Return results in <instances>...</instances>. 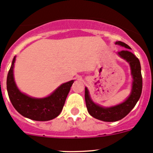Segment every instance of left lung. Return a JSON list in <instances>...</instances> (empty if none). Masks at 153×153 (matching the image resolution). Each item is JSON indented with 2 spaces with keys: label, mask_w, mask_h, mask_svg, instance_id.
<instances>
[{
  "label": "left lung",
  "mask_w": 153,
  "mask_h": 153,
  "mask_svg": "<svg viewBox=\"0 0 153 153\" xmlns=\"http://www.w3.org/2000/svg\"><path fill=\"white\" fill-rule=\"evenodd\" d=\"M115 44L125 48L124 50L118 52V55L129 63L130 67L132 82L129 96L121 104L105 107L95 104L91 98L87 87H85V101L88 112L93 118L106 122H113L124 118L137 104L142 92V76L139 60L130 52L131 48L127 44L121 41H116Z\"/></svg>",
  "instance_id": "1"
}]
</instances>
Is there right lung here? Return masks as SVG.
Here are the masks:
<instances>
[{
    "instance_id": "add662e5",
    "label": "right lung",
    "mask_w": 153,
    "mask_h": 153,
    "mask_svg": "<svg viewBox=\"0 0 153 153\" xmlns=\"http://www.w3.org/2000/svg\"><path fill=\"white\" fill-rule=\"evenodd\" d=\"M14 57L7 75V88L9 98L15 109L25 118L34 121H47L56 118L62 111L74 80L62 84L49 95L44 98H33L23 93L18 88L14 78Z\"/></svg>"
}]
</instances>
